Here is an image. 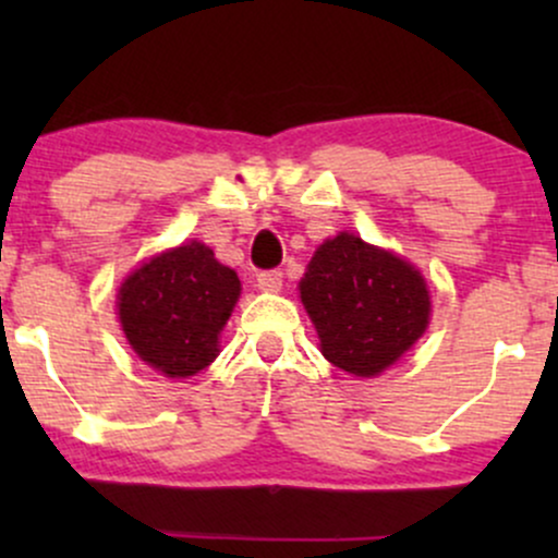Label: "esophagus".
Instances as JSON below:
<instances>
[{
    "instance_id": "1",
    "label": "esophagus",
    "mask_w": 558,
    "mask_h": 558,
    "mask_svg": "<svg viewBox=\"0 0 558 558\" xmlns=\"http://www.w3.org/2000/svg\"><path fill=\"white\" fill-rule=\"evenodd\" d=\"M280 286H283V272L280 270H265L257 275V288L259 291H280Z\"/></svg>"
}]
</instances>
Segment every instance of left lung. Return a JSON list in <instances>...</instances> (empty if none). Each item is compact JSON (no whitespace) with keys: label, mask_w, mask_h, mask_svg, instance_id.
Segmentation results:
<instances>
[{"label":"left lung","mask_w":558,"mask_h":558,"mask_svg":"<svg viewBox=\"0 0 558 558\" xmlns=\"http://www.w3.org/2000/svg\"><path fill=\"white\" fill-rule=\"evenodd\" d=\"M299 291L325 360L356 377L390 367L430 319L422 275L351 233L317 248Z\"/></svg>","instance_id":"1"}]
</instances>
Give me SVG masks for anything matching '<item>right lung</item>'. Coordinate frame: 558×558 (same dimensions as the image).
Here are the masks:
<instances>
[{"mask_svg": "<svg viewBox=\"0 0 558 558\" xmlns=\"http://www.w3.org/2000/svg\"><path fill=\"white\" fill-rule=\"evenodd\" d=\"M239 293V275L191 241L128 275L118 293L120 323L146 364L168 377H191L217 356V336Z\"/></svg>", "mask_w": 558, "mask_h": 558, "instance_id": "1", "label": "right lung"}]
</instances>
